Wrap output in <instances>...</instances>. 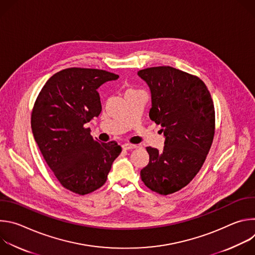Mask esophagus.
I'll return each instance as SVG.
<instances>
[{"label": "esophagus", "mask_w": 255, "mask_h": 255, "mask_svg": "<svg viewBox=\"0 0 255 255\" xmlns=\"http://www.w3.org/2000/svg\"><path fill=\"white\" fill-rule=\"evenodd\" d=\"M122 147L126 150H129V149H134V148H137V145H134V144H130V143H125L122 145Z\"/></svg>", "instance_id": "obj_1"}]
</instances>
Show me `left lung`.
Here are the masks:
<instances>
[{"instance_id": "obj_1", "label": "left lung", "mask_w": 255, "mask_h": 255, "mask_svg": "<svg viewBox=\"0 0 255 255\" xmlns=\"http://www.w3.org/2000/svg\"><path fill=\"white\" fill-rule=\"evenodd\" d=\"M151 92L149 117L165 137L162 151L146 147L149 163L141 169L144 185L160 195L183 189L203 166L215 134V109L204 82L171 66L141 69Z\"/></svg>"}]
</instances>
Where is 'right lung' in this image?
<instances>
[{
  "label": "right lung",
  "instance_id": "add662e5",
  "mask_svg": "<svg viewBox=\"0 0 255 255\" xmlns=\"http://www.w3.org/2000/svg\"><path fill=\"white\" fill-rule=\"evenodd\" d=\"M118 75L70 67L43 86L31 114L34 139L61 186L78 195L100 189L122 151L116 141L100 142L85 124L102 111L98 89Z\"/></svg>",
  "mask_w": 255,
  "mask_h": 255
}]
</instances>
